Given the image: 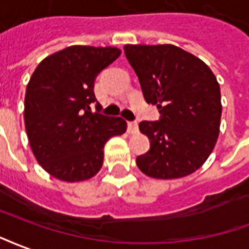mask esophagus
<instances>
[{
  "label": "esophagus",
  "instance_id": "esophagus-1",
  "mask_svg": "<svg viewBox=\"0 0 249 249\" xmlns=\"http://www.w3.org/2000/svg\"><path fill=\"white\" fill-rule=\"evenodd\" d=\"M127 131L130 132V134H135L138 131V123L135 121L127 123Z\"/></svg>",
  "mask_w": 249,
  "mask_h": 249
}]
</instances>
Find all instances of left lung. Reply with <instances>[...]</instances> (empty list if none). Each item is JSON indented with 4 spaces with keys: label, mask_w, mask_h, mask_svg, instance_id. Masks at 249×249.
<instances>
[{
    "label": "left lung",
    "mask_w": 249,
    "mask_h": 249,
    "mask_svg": "<svg viewBox=\"0 0 249 249\" xmlns=\"http://www.w3.org/2000/svg\"><path fill=\"white\" fill-rule=\"evenodd\" d=\"M147 103L160 119L143 121L139 130L150 150L137 158L147 177L178 179L203 166L220 131V87L201 59L174 45H124Z\"/></svg>",
    "instance_id": "left-lung-1"
}]
</instances>
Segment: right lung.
Instances as JSON below:
<instances>
[{
    "label": "right lung",
    "instance_id": "obj_1",
    "mask_svg": "<svg viewBox=\"0 0 249 249\" xmlns=\"http://www.w3.org/2000/svg\"><path fill=\"white\" fill-rule=\"evenodd\" d=\"M121 55L117 48L70 46L46 57L33 72L25 95V127L37 162L63 182L97 175L103 147L122 135L121 117L102 115L94 95L95 78ZM97 103V113L91 106Z\"/></svg>",
    "mask_w": 249,
    "mask_h": 249
}]
</instances>
